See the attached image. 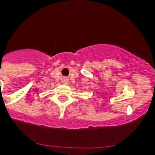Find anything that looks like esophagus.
<instances>
[{
	"label": "esophagus",
	"mask_w": 155,
	"mask_h": 155,
	"mask_svg": "<svg viewBox=\"0 0 155 155\" xmlns=\"http://www.w3.org/2000/svg\"><path fill=\"white\" fill-rule=\"evenodd\" d=\"M68 81L67 79H63V82L64 84H67Z\"/></svg>",
	"instance_id": "esophagus-1"
}]
</instances>
